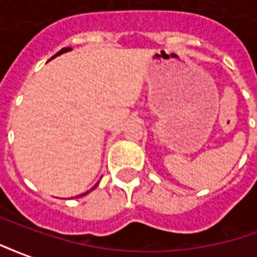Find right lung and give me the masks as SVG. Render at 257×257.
I'll list each match as a JSON object with an SVG mask.
<instances>
[{
  "label": "right lung",
  "instance_id": "obj_1",
  "mask_svg": "<svg viewBox=\"0 0 257 257\" xmlns=\"http://www.w3.org/2000/svg\"><path fill=\"white\" fill-rule=\"evenodd\" d=\"M68 50H71V48H63V49L60 50V52H57V53L54 54L53 57H52V59H54V57H56V56H59V54H61V53H64V52H68ZM97 188V185H95L94 188L93 189H95ZM93 189H91V190H93ZM85 194H87V193H83V194H80V196H78V197H82V196H85Z\"/></svg>",
  "mask_w": 257,
  "mask_h": 257
}]
</instances>
